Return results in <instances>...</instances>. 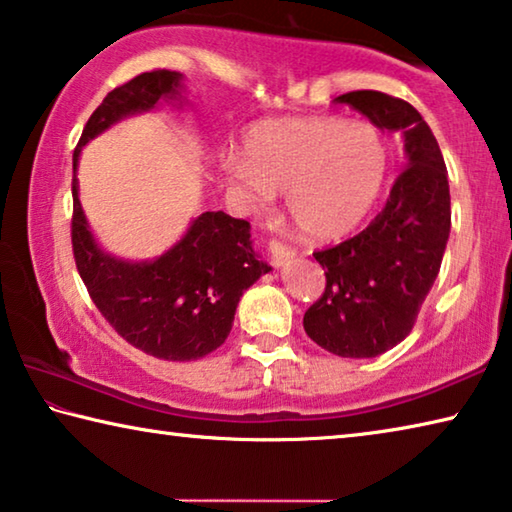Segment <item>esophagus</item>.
Masks as SVG:
<instances>
[{
	"label": "esophagus",
	"mask_w": 512,
	"mask_h": 512,
	"mask_svg": "<svg viewBox=\"0 0 512 512\" xmlns=\"http://www.w3.org/2000/svg\"><path fill=\"white\" fill-rule=\"evenodd\" d=\"M268 253H271V264L273 266H284L289 262V259H293L296 250L284 244V241H280V239H273L271 244H268Z\"/></svg>",
	"instance_id": "esophagus-1"
}]
</instances>
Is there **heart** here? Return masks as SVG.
I'll list each match as a JSON object with an SVG mask.
<instances>
[{
    "label": "heart",
    "instance_id": "1",
    "mask_svg": "<svg viewBox=\"0 0 512 512\" xmlns=\"http://www.w3.org/2000/svg\"><path fill=\"white\" fill-rule=\"evenodd\" d=\"M386 169L388 151L375 126L339 117H280L248 128L241 160H232L225 173L255 205L287 192L296 228L329 241L366 219Z\"/></svg>",
    "mask_w": 512,
    "mask_h": 512
}]
</instances>
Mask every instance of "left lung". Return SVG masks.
<instances>
[{"label": "left lung", "mask_w": 512, "mask_h": 512, "mask_svg": "<svg viewBox=\"0 0 512 512\" xmlns=\"http://www.w3.org/2000/svg\"><path fill=\"white\" fill-rule=\"evenodd\" d=\"M336 103L400 133L406 164L366 230L316 250L325 291L302 325L320 348L345 359H372L402 343L436 282L452 228L447 167L431 128L411 103L377 90L341 94Z\"/></svg>", "instance_id": "obj_1"}]
</instances>
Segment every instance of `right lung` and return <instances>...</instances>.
I'll list each match as a JSON object with an SVG mask.
<instances>
[{"instance_id": "obj_1", "label": "right lung", "mask_w": 512, "mask_h": 512, "mask_svg": "<svg viewBox=\"0 0 512 512\" xmlns=\"http://www.w3.org/2000/svg\"><path fill=\"white\" fill-rule=\"evenodd\" d=\"M183 74L153 69L106 94L74 149H81L119 119L180 99ZM72 248L76 268L94 305L115 332L137 350L164 361H194L228 339L244 291L271 271L250 241V223L225 212H203L185 237L151 262H126L94 241L72 180Z\"/></svg>"}]
</instances>
